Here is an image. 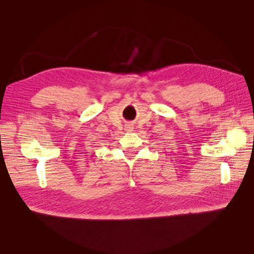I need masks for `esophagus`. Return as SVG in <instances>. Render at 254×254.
<instances>
[{"label":"esophagus","instance_id":"esophagus-1","mask_svg":"<svg viewBox=\"0 0 254 254\" xmlns=\"http://www.w3.org/2000/svg\"><path fill=\"white\" fill-rule=\"evenodd\" d=\"M125 128H126V130H127V131H131V130L133 129V127H132L131 125H126Z\"/></svg>","mask_w":254,"mask_h":254}]
</instances>
